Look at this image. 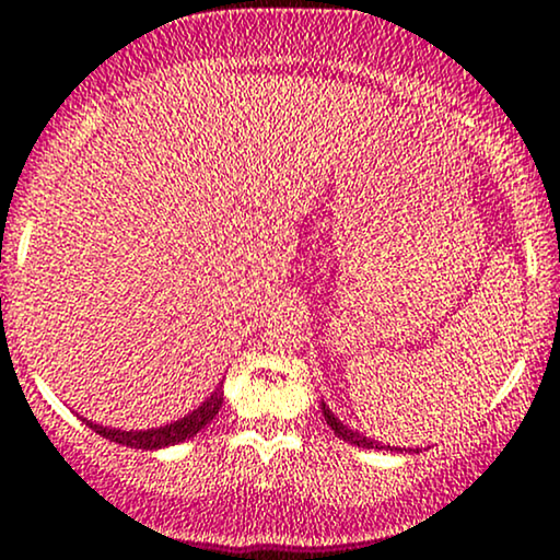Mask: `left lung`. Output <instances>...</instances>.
Returning <instances> with one entry per match:
<instances>
[{"label":"left lung","mask_w":560,"mask_h":560,"mask_svg":"<svg viewBox=\"0 0 560 560\" xmlns=\"http://www.w3.org/2000/svg\"><path fill=\"white\" fill-rule=\"evenodd\" d=\"M320 408H324V419H326V423H329V427L334 429V434L337 436H342L345 442H350V445H358V447H374V450H382V445H378V442H374V440H365L363 434H358V432H352V429H347L342 421L339 419H334V413L329 408H326V405H320ZM392 450V447H389Z\"/></svg>","instance_id":"left-lung-1"}]
</instances>
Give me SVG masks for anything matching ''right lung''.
<instances>
[{
  "instance_id": "add662e5",
  "label": "right lung",
  "mask_w": 560,
  "mask_h": 560,
  "mask_svg": "<svg viewBox=\"0 0 560 560\" xmlns=\"http://www.w3.org/2000/svg\"><path fill=\"white\" fill-rule=\"evenodd\" d=\"M221 402H223V392L215 389L213 395L202 402V408H197L195 413H189L186 419L168 423V427L147 429V432H120V429H107V427H100V423H92V421H86V423L94 429L96 434L115 442V445L133 447V450H158V447L178 445V442L189 440V436L202 432V429L215 419V413L221 410Z\"/></svg>"
}]
</instances>
